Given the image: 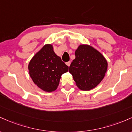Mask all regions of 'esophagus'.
<instances>
[{
	"label": "esophagus",
	"mask_w": 132,
	"mask_h": 132,
	"mask_svg": "<svg viewBox=\"0 0 132 132\" xmlns=\"http://www.w3.org/2000/svg\"><path fill=\"white\" fill-rule=\"evenodd\" d=\"M70 63H71V62L70 61H69V62H67L66 63V64H67V65H68V66H70Z\"/></svg>",
	"instance_id": "obj_1"
}]
</instances>
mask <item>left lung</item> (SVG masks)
<instances>
[{
	"instance_id": "obj_1",
	"label": "left lung",
	"mask_w": 132,
	"mask_h": 132,
	"mask_svg": "<svg viewBox=\"0 0 132 132\" xmlns=\"http://www.w3.org/2000/svg\"><path fill=\"white\" fill-rule=\"evenodd\" d=\"M69 72L78 88L90 90L101 82L107 70L108 63L101 53L88 45H80Z\"/></svg>"
}]
</instances>
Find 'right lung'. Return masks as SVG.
<instances>
[{
    "label": "right lung",
    "instance_id": "1",
    "mask_svg": "<svg viewBox=\"0 0 132 132\" xmlns=\"http://www.w3.org/2000/svg\"><path fill=\"white\" fill-rule=\"evenodd\" d=\"M28 69L35 85L47 92L58 87L62 75L69 70L68 67L57 56L51 44H46L32 57Z\"/></svg>",
    "mask_w": 132,
    "mask_h": 132
}]
</instances>
